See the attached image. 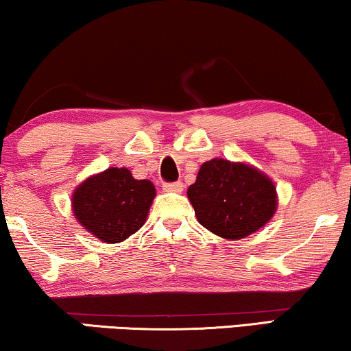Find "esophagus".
<instances>
[{
	"mask_svg": "<svg viewBox=\"0 0 351 351\" xmlns=\"http://www.w3.org/2000/svg\"><path fill=\"white\" fill-rule=\"evenodd\" d=\"M182 189H184V184H182V182H172V184H162V190L167 191V193H180Z\"/></svg>",
	"mask_w": 351,
	"mask_h": 351,
	"instance_id": "1",
	"label": "esophagus"
}]
</instances>
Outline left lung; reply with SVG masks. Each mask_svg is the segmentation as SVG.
<instances>
[{
	"mask_svg": "<svg viewBox=\"0 0 351 351\" xmlns=\"http://www.w3.org/2000/svg\"><path fill=\"white\" fill-rule=\"evenodd\" d=\"M186 196L204 228L233 241L265 227L278 209L275 182L265 172L223 158L201 165Z\"/></svg>",
	"mask_w": 351,
	"mask_h": 351,
	"instance_id": "1",
	"label": "left lung"
}]
</instances>
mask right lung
<instances>
[{
  "label": "right lung",
  "instance_id": "right-lung-1",
  "mask_svg": "<svg viewBox=\"0 0 351 351\" xmlns=\"http://www.w3.org/2000/svg\"><path fill=\"white\" fill-rule=\"evenodd\" d=\"M155 196L150 180L134 179L128 167H108L76 186L71 210L86 232L117 244L143 227Z\"/></svg>",
  "mask_w": 351,
  "mask_h": 351
}]
</instances>
